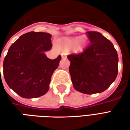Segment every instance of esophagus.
<instances>
[{
	"label": "esophagus",
	"instance_id": "34e87169",
	"mask_svg": "<svg viewBox=\"0 0 130 130\" xmlns=\"http://www.w3.org/2000/svg\"><path fill=\"white\" fill-rule=\"evenodd\" d=\"M68 52H66V51H63L61 53V57H62V58H65L66 57H67V55H68Z\"/></svg>",
	"mask_w": 130,
	"mask_h": 130
}]
</instances>
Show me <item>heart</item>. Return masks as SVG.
<instances>
[{"instance_id": "1", "label": "heart", "mask_w": 130, "mask_h": 130, "mask_svg": "<svg viewBox=\"0 0 130 130\" xmlns=\"http://www.w3.org/2000/svg\"><path fill=\"white\" fill-rule=\"evenodd\" d=\"M63 44L65 48H71L75 46V49L77 52H81L84 50L86 45L87 40L85 37H82L79 39L78 37L73 38H65L62 40Z\"/></svg>"}]
</instances>
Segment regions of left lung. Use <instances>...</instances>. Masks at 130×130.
I'll use <instances>...</instances> for the list:
<instances>
[{
    "label": "left lung",
    "instance_id": "obj_1",
    "mask_svg": "<svg viewBox=\"0 0 130 130\" xmlns=\"http://www.w3.org/2000/svg\"><path fill=\"white\" fill-rule=\"evenodd\" d=\"M90 45L83 53L68 56L69 71L74 88L84 94L100 93L106 90L118 72V56L111 42L100 32H86Z\"/></svg>",
    "mask_w": 130,
    "mask_h": 130
}]
</instances>
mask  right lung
<instances>
[{"label": "right lung", "mask_w": 130, "mask_h": 130, "mask_svg": "<svg viewBox=\"0 0 130 130\" xmlns=\"http://www.w3.org/2000/svg\"><path fill=\"white\" fill-rule=\"evenodd\" d=\"M51 35L31 32L22 35L10 46L3 61V75L8 86L24 98L44 95L61 56L48 58L44 51L52 47Z\"/></svg>", "instance_id": "obj_1"}]
</instances>
